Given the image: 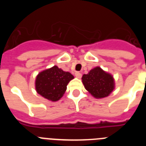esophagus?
Segmentation results:
<instances>
[{
	"label": "esophagus",
	"instance_id": "34e87169",
	"mask_svg": "<svg viewBox=\"0 0 146 146\" xmlns=\"http://www.w3.org/2000/svg\"><path fill=\"white\" fill-rule=\"evenodd\" d=\"M75 76L77 77V78H81V77H82V74H81L80 72H76Z\"/></svg>",
	"mask_w": 146,
	"mask_h": 146
}]
</instances>
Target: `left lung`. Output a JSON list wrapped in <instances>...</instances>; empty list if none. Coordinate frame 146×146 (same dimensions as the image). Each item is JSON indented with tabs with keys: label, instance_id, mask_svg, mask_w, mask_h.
<instances>
[{
	"label": "left lung",
	"instance_id": "8db88e82",
	"mask_svg": "<svg viewBox=\"0 0 146 146\" xmlns=\"http://www.w3.org/2000/svg\"><path fill=\"white\" fill-rule=\"evenodd\" d=\"M82 81L86 90L97 99L109 96L114 89L113 76L100 67H96L91 69L88 74H83Z\"/></svg>",
	"mask_w": 146,
	"mask_h": 146
}]
</instances>
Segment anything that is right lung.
Segmentation results:
<instances>
[{"instance_id": "add662e5", "label": "right lung", "mask_w": 146, "mask_h": 146, "mask_svg": "<svg viewBox=\"0 0 146 146\" xmlns=\"http://www.w3.org/2000/svg\"><path fill=\"white\" fill-rule=\"evenodd\" d=\"M74 76L64 72L57 66L40 72L36 79V89L38 94L50 101H58L63 96L66 86Z\"/></svg>"}]
</instances>
